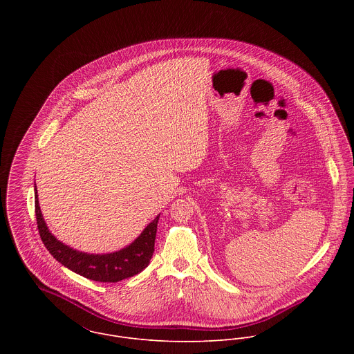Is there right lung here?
<instances>
[{"label": "right lung", "mask_w": 354, "mask_h": 354, "mask_svg": "<svg viewBox=\"0 0 354 354\" xmlns=\"http://www.w3.org/2000/svg\"><path fill=\"white\" fill-rule=\"evenodd\" d=\"M35 215L41 239L51 256L71 271L84 278L97 282H118L142 272L150 264L159 215L146 226L135 241L125 248L111 253L82 252L57 240V237L51 234L41 212L37 187Z\"/></svg>", "instance_id": "right-lung-1"}]
</instances>
